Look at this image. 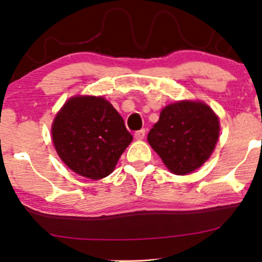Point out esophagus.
Wrapping results in <instances>:
<instances>
[{
	"instance_id": "34e87169",
	"label": "esophagus",
	"mask_w": 262,
	"mask_h": 262,
	"mask_svg": "<svg viewBox=\"0 0 262 262\" xmlns=\"http://www.w3.org/2000/svg\"><path fill=\"white\" fill-rule=\"evenodd\" d=\"M144 136H145L144 128H142V130H138V131L135 132V138L136 139H143V138H144Z\"/></svg>"
}]
</instances>
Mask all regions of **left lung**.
Segmentation results:
<instances>
[{
	"label": "left lung",
	"mask_w": 262,
	"mask_h": 262,
	"mask_svg": "<svg viewBox=\"0 0 262 262\" xmlns=\"http://www.w3.org/2000/svg\"><path fill=\"white\" fill-rule=\"evenodd\" d=\"M220 136V121L203 102L180 101L161 111L148 142L171 173L185 175L203 166Z\"/></svg>",
	"instance_id": "left-lung-1"
}]
</instances>
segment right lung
Wrapping results in <instances>:
<instances>
[{
  "label": "right lung",
  "mask_w": 262,
  "mask_h": 262,
  "mask_svg": "<svg viewBox=\"0 0 262 262\" xmlns=\"http://www.w3.org/2000/svg\"><path fill=\"white\" fill-rule=\"evenodd\" d=\"M52 141L64 163L93 180L106 178L132 142L123 118L103 98L76 96L52 124Z\"/></svg>",
  "instance_id": "1"
}]
</instances>
